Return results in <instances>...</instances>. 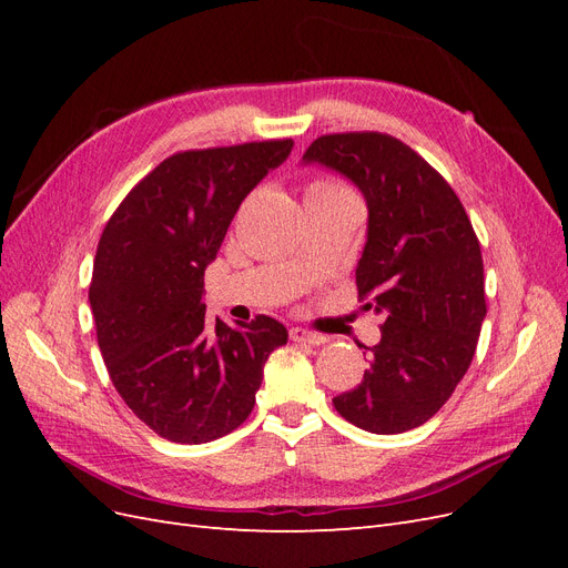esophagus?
<instances>
[{
	"instance_id": "34e87169",
	"label": "esophagus",
	"mask_w": 568,
	"mask_h": 568,
	"mask_svg": "<svg viewBox=\"0 0 568 568\" xmlns=\"http://www.w3.org/2000/svg\"><path fill=\"white\" fill-rule=\"evenodd\" d=\"M288 336H291V341H296V343H311V346H322V343H326V336L307 332V329H303V326H291Z\"/></svg>"
}]
</instances>
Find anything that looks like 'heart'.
<instances>
[{
    "mask_svg": "<svg viewBox=\"0 0 568 568\" xmlns=\"http://www.w3.org/2000/svg\"><path fill=\"white\" fill-rule=\"evenodd\" d=\"M324 186H341V184H336V182H329V180H317V182H313V184L307 186V189H324Z\"/></svg>",
    "mask_w": 568,
    "mask_h": 568,
    "instance_id": "1",
    "label": "heart"
}]
</instances>
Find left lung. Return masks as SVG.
Listing matches in <instances>:
<instances>
[{
    "label": "left lung",
    "mask_w": 568,
    "mask_h": 568,
    "mask_svg": "<svg viewBox=\"0 0 568 568\" xmlns=\"http://www.w3.org/2000/svg\"><path fill=\"white\" fill-rule=\"evenodd\" d=\"M303 163L363 192L367 242L355 282L363 311L384 315L363 382L334 407L369 434L409 432L448 403L476 353L486 320L478 239L450 184L390 134H324Z\"/></svg>",
    "instance_id": "8db88e82"
}]
</instances>
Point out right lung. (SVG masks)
<instances>
[{
	"instance_id": "1",
	"label": "right lung",
	"mask_w": 568,
	"mask_h": 568,
	"mask_svg": "<svg viewBox=\"0 0 568 568\" xmlns=\"http://www.w3.org/2000/svg\"><path fill=\"white\" fill-rule=\"evenodd\" d=\"M291 149L272 140L175 153L99 239L90 305L101 355L120 398L168 440L201 445L242 426L270 353L288 338L267 315L211 322L201 296L239 205Z\"/></svg>"
}]
</instances>
